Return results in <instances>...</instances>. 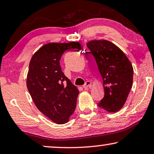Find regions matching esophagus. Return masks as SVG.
Here are the masks:
<instances>
[{
  "label": "esophagus",
  "instance_id": "esophagus-1",
  "mask_svg": "<svg viewBox=\"0 0 154 154\" xmlns=\"http://www.w3.org/2000/svg\"><path fill=\"white\" fill-rule=\"evenodd\" d=\"M91 82L90 81H87L85 83V84L84 85H83V88H85V89H87V88H89L91 87Z\"/></svg>",
  "mask_w": 154,
  "mask_h": 154
}]
</instances>
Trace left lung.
Segmentation results:
<instances>
[{
    "label": "left lung",
    "mask_w": 154,
    "mask_h": 154,
    "mask_svg": "<svg viewBox=\"0 0 154 154\" xmlns=\"http://www.w3.org/2000/svg\"><path fill=\"white\" fill-rule=\"evenodd\" d=\"M86 45L103 80L105 96L98 107L115 113L124 106L133 86V66L119 47L109 40H93Z\"/></svg>",
    "instance_id": "1"
}]
</instances>
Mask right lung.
<instances>
[{"label":"right lung","instance_id":"add662e5","mask_svg":"<svg viewBox=\"0 0 154 154\" xmlns=\"http://www.w3.org/2000/svg\"><path fill=\"white\" fill-rule=\"evenodd\" d=\"M78 42H51L32 56L26 86L37 108L57 124L68 122L76 108L79 90L61 71L60 59L66 50L79 51Z\"/></svg>","mask_w":154,"mask_h":154}]
</instances>
